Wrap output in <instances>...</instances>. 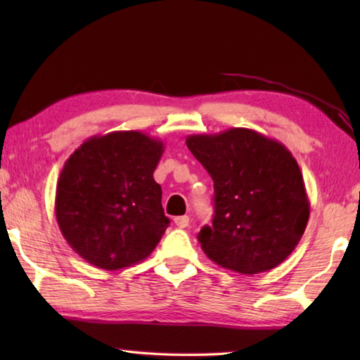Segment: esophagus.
Instances as JSON below:
<instances>
[{
	"label": "esophagus",
	"instance_id": "obj_1",
	"mask_svg": "<svg viewBox=\"0 0 360 360\" xmlns=\"http://www.w3.org/2000/svg\"><path fill=\"white\" fill-rule=\"evenodd\" d=\"M174 224L176 227L179 229H186L188 225V216H179V217H174Z\"/></svg>",
	"mask_w": 360,
	"mask_h": 360
}]
</instances>
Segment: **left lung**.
Returning a JSON list of instances; mask_svg holds the SVG:
<instances>
[{
  "label": "left lung",
  "instance_id": "left-lung-1",
  "mask_svg": "<svg viewBox=\"0 0 360 360\" xmlns=\"http://www.w3.org/2000/svg\"><path fill=\"white\" fill-rule=\"evenodd\" d=\"M186 144L214 181V219L197 236L203 252L241 275L283 264L309 219L303 176L290 150L249 129L191 135Z\"/></svg>",
  "mask_w": 360,
  "mask_h": 360
}]
</instances>
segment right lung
I'll use <instances>...</instances> for the list:
<instances>
[{
  "instance_id": "obj_1",
  "label": "right lung",
  "mask_w": 360,
  "mask_h": 360,
  "mask_svg": "<svg viewBox=\"0 0 360 360\" xmlns=\"http://www.w3.org/2000/svg\"><path fill=\"white\" fill-rule=\"evenodd\" d=\"M165 150L141 131L89 138L65 162L56 193V216L68 245L101 270L144 260L169 224L162 187L154 179Z\"/></svg>"
}]
</instances>
